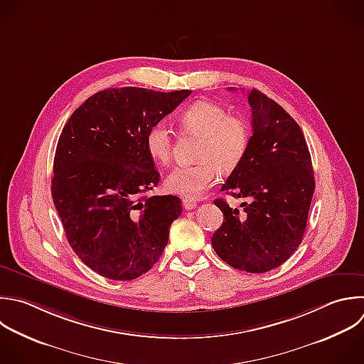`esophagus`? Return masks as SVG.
Returning <instances> with one entry per match:
<instances>
[{
    "mask_svg": "<svg viewBox=\"0 0 364 364\" xmlns=\"http://www.w3.org/2000/svg\"><path fill=\"white\" fill-rule=\"evenodd\" d=\"M182 206H183L186 210H192V209L196 208V202L192 200V199H189V198H185V199L182 200Z\"/></svg>",
    "mask_w": 364,
    "mask_h": 364,
    "instance_id": "obj_1",
    "label": "esophagus"
}]
</instances>
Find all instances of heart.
Returning a JSON list of instances; mask_svg holds the SVG:
<instances>
[{"label":"heart","instance_id":"b5f03b06","mask_svg":"<svg viewBox=\"0 0 364 364\" xmlns=\"http://www.w3.org/2000/svg\"><path fill=\"white\" fill-rule=\"evenodd\" d=\"M183 131L200 136L196 164L173 168L165 179V188L185 198H199L213 186L219 173L235 172L249 149L252 129L246 118L208 100H199L179 115ZM145 145L149 156L166 165L172 156V132L166 124L158 122L146 134Z\"/></svg>","mask_w":364,"mask_h":364}]
</instances>
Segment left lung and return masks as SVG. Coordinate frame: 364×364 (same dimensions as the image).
<instances>
[{
	"label": "left lung",
	"instance_id": "8db88e82",
	"mask_svg": "<svg viewBox=\"0 0 364 364\" xmlns=\"http://www.w3.org/2000/svg\"><path fill=\"white\" fill-rule=\"evenodd\" d=\"M247 102L253 128L249 149L222 186L246 202L239 210L223 199L215 200L223 223L213 233L212 246L229 266L264 273L284 263L301 243L314 175L297 122L257 90L247 94Z\"/></svg>",
	"mask_w": 364,
	"mask_h": 364
}]
</instances>
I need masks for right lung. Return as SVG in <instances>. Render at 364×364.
Wrapping results in <instances>:
<instances>
[{"label": "right lung", "mask_w": 364, "mask_h": 364, "mask_svg": "<svg viewBox=\"0 0 364 364\" xmlns=\"http://www.w3.org/2000/svg\"><path fill=\"white\" fill-rule=\"evenodd\" d=\"M192 91L124 87L74 111L54 158L51 193L75 255L112 280H132L162 256L182 213L178 196H145L159 182L145 138Z\"/></svg>", "instance_id": "1"}]
</instances>
